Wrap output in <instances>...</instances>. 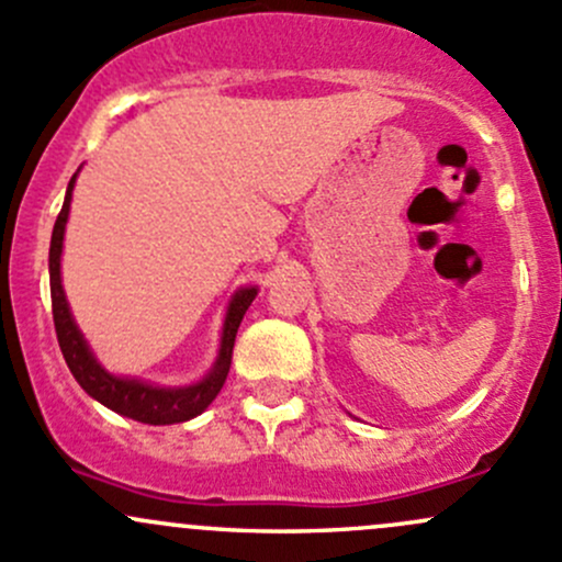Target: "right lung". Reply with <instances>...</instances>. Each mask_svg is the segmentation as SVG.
Segmentation results:
<instances>
[{"label":"right lung","mask_w":562,"mask_h":562,"mask_svg":"<svg viewBox=\"0 0 562 562\" xmlns=\"http://www.w3.org/2000/svg\"><path fill=\"white\" fill-rule=\"evenodd\" d=\"M80 172V169H78ZM78 172L72 175L64 196V206L56 217L50 236V258H47V269H50V301H53V323H56L58 347H61L64 360H67L69 371L78 380V385L91 395L93 401L104 404L108 409L117 412L123 417H132L137 423L147 425H175L186 423L191 417L202 415L206 406L215 401L221 393L223 382H226L228 369H232V352L236 330H239L241 317H245L247 306L258 296V288H239L228 301L226 321H223L221 350H217L215 363L206 371L204 380L193 382V385L182 387H161L153 382L137 380V376H115L99 363L97 356L88 347L86 336L80 334L78 323H75L72 312H69L67 293L61 285V250H64V232H67L69 221V204H72V191Z\"/></svg>","instance_id":"obj_1"}]
</instances>
